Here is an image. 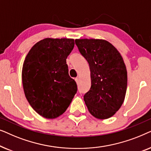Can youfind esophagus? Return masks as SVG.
<instances>
[{
	"label": "esophagus",
	"instance_id": "obj_1",
	"mask_svg": "<svg viewBox=\"0 0 151 151\" xmlns=\"http://www.w3.org/2000/svg\"><path fill=\"white\" fill-rule=\"evenodd\" d=\"M75 80H76V82H77V83H78V82H79V78H75Z\"/></svg>",
	"mask_w": 151,
	"mask_h": 151
}]
</instances>
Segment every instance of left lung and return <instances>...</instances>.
Listing matches in <instances>:
<instances>
[{
	"mask_svg": "<svg viewBox=\"0 0 151 151\" xmlns=\"http://www.w3.org/2000/svg\"><path fill=\"white\" fill-rule=\"evenodd\" d=\"M78 50L87 60L91 86L84 96L93 116L104 119L120 108L127 88V71L123 58L108 41L100 39H76Z\"/></svg>",
	"mask_w": 151,
	"mask_h": 151,
	"instance_id": "8db88e82",
	"label": "left lung"
}]
</instances>
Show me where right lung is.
I'll use <instances>...</instances> for the list:
<instances>
[{
    "label": "right lung",
    "mask_w": 151,
    "mask_h": 151,
    "mask_svg": "<svg viewBox=\"0 0 151 151\" xmlns=\"http://www.w3.org/2000/svg\"><path fill=\"white\" fill-rule=\"evenodd\" d=\"M74 45L73 39L45 38L32 47L24 61V95L34 110L45 118L65 113L77 93L66 62Z\"/></svg>",
    "instance_id": "right-lung-1"
}]
</instances>
